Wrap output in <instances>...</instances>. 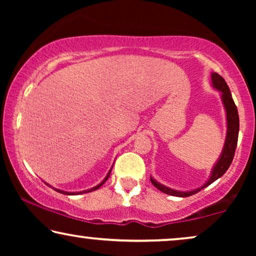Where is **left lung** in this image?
Listing matches in <instances>:
<instances>
[{
    "mask_svg": "<svg viewBox=\"0 0 256 256\" xmlns=\"http://www.w3.org/2000/svg\"><path fill=\"white\" fill-rule=\"evenodd\" d=\"M211 80H212V87L216 90L220 92V98H222V102L224 104V108H225L226 113V138H225V143H224L222 154H220L219 158L216 160V162L213 166L211 174L204 184L202 186L197 188H194V190L188 191H180V190H174V188H171L169 186H166V185L160 184V182H157L155 178L150 176V180H152V185L155 188H158L160 191H162L163 194L174 196V197H190V196L197 194L202 188L211 185L213 182H216L218 178L222 176L226 172L227 169H228L230 163H232L234 152H236V143H238V136H239V114H238V110L236 104H234L232 94H230V90L227 86L225 79L222 78V76H219L218 73L213 72L211 73Z\"/></svg>",
    "mask_w": 256,
    "mask_h": 256,
    "instance_id": "left-lung-1",
    "label": "left lung"
}]
</instances>
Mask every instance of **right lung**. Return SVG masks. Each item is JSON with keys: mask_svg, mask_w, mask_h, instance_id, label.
I'll return each mask as SVG.
<instances>
[{"mask_svg": "<svg viewBox=\"0 0 256 256\" xmlns=\"http://www.w3.org/2000/svg\"><path fill=\"white\" fill-rule=\"evenodd\" d=\"M112 169H113V166L110 168V171H108V174H107V176L104 178L102 180V182H101V183H99L96 185V186H93L92 188H88V190H84V191H79V192H68V191H64V190H60V188H54V186H51V185H48V186L50 188H54L56 191L57 192H60V194H68V196H74V194H88V192H92V191H96V190H98V188H99L100 186H102L104 185V182H106L107 180H108V177H110V171H112Z\"/></svg>", "mask_w": 256, "mask_h": 256, "instance_id": "obj_1", "label": "right lung"}]
</instances>
